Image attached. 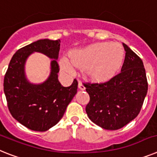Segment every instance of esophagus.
<instances>
[{
	"instance_id": "1",
	"label": "esophagus",
	"mask_w": 157,
	"mask_h": 157,
	"mask_svg": "<svg viewBox=\"0 0 157 157\" xmlns=\"http://www.w3.org/2000/svg\"><path fill=\"white\" fill-rule=\"evenodd\" d=\"M78 88L80 89H81V90H85V85H83V84L81 82V81H79V83H78Z\"/></svg>"
}]
</instances>
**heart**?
I'll return each mask as SVG.
<instances>
[{
  "mask_svg": "<svg viewBox=\"0 0 157 157\" xmlns=\"http://www.w3.org/2000/svg\"><path fill=\"white\" fill-rule=\"evenodd\" d=\"M71 62L76 67H85V72L90 78L104 81L118 71L124 59V49L117 43H97L85 48L71 52ZM64 72L72 73L74 69L69 60L64 57L60 60Z\"/></svg>",
  "mask_w": 157,
  "mask_h": 157,
  "instance_id": "1",
  "label": "heart"
}]
</instances>
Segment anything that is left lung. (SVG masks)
I'll use <instances>...</instances> for the list:
<instances>
[{"mask_svg":"<svg viewBox=\"0 0 157 157\" xmlns=\"http://www.w3.org/2000/svg\"><path fill=\"white\" fill-rule=\"evenodd\" d=\"M121 72L105 83H86L90 97L85 111L89 119L104 129L117 130L139 114L148 92L143 61L125 44Z\"/></svg>","mask_w":157,"mask_h":157,"instance_id":"1","label":"left lung"}]
</instances>
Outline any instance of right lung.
I'll list each match as a JSON object with an SVG mask.
<instances>
[{
	"mask_svg": "<svg viewBox=\"0 0 157 157\" xmlns=\"http://www.w3.org/2000/svg\"><path fill=\"white\" fill-rule=\"evenodd\" d=\"M60 40H39L18 49L12 57L4 79V92L8 108L14 119L33 131L44 132L56 125L67 106L77 93L75 79L69 87L58 81L57 58ZM53 59L50 75L44 82L36 85L27 81L24 72L26 60L33 52Z\"/></svg>",
	"mask_w": 157,
	"mask_h": 157,
	"instance_id": "1",
	"label": "right lung"
}]
</instances>
